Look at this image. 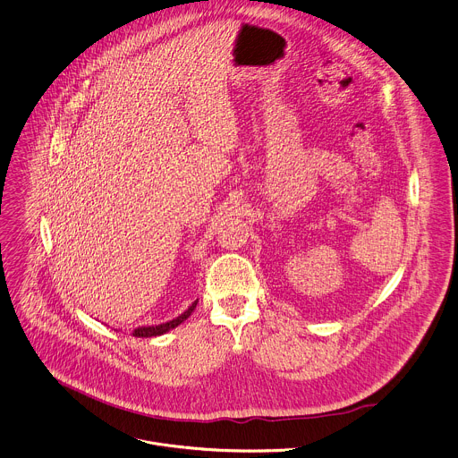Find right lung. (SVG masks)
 <instances>
[{"label": "right lung", "mask_w": 458, "mask_h": 458, "mask_svg": "<svg viewBox=\"0 0 458 458\" xmlns=\"http://www.w3.org/2000/svg\"><path fill=\"white\" fill-rule=\"evenodd\" d=\"M196 305H198V300H196L183 314H180V316L174 318L173 321H167V323H162V325H153V327H139V328L133 330V335H135V337H157V335H164L165 332H169V330L176 328L178 325H182V323L194 312Z\"/></svg>", "instance_id": "right-lung-1"}]
</instances>
